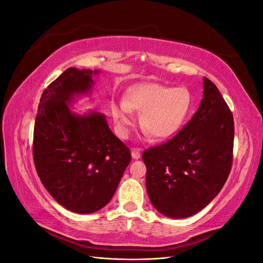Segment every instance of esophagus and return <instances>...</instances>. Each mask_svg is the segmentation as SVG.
<instances>
[{"instance_id": "obj_1", "label": "esophagus", "mask_w": 263, "mask_h": 263, "mask_svg": "<svg viewBox=\"0 0 263 263\" xmlns=\"http://www.w3.org/2000/svg\"><path fill=\"white\" fill-rule=\"evenodd\" d=\"M132 156L134 159H139L140 158V150L138 148H133L132 149Z\"/></svg>"}]
</instances>
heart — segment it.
<instances>
[{"mask_svg":"<svg viewBox=\"0 0 263 263\" xmlns=\"http://www.w3.org/2000/svg\"><path fill=\"white\" fill-rule=\"evenodd\" d=\"M192 107V94L185 87L142 83L129 87L124 101L113 103L112 113L123 136L134 123L132 110H137L142 113L145 132L155 138H166L183 125Z\"/></svg>","mask_w":263,"mask_h":263,"instance_id":"heart-1","label":"heart"}]
</instances>
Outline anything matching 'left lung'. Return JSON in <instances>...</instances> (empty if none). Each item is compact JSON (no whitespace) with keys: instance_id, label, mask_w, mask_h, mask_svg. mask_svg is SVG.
<instances>
[{"instance_id":"1","label":"left lung","mask_w":263,"mask_h":263,"mask_svg":"<svg viewBox=\"0 0 263 263\" xmlns=\"http://www.w3.org/2000/svg\"><path fill=\"white\" fill-rule=\"evenodd\" d=\"M234 130L232 110L205 77L202 102L190 122L142 153L147 192L158 212L184 218L214 200L232 170Z\"/></svg>"}]
</instances>
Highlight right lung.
I'll return each instance as SVG.
<instances>
[{
	"label": "right lung",
	"mask_w": 263,
	"mask_h": 263,
	"mask_svg": "<svg viewBox=\"0 0 263 263\" xmlns=\"http://www.w3.org/2000/svg\"><path fill=\"white\" fill-rule=\"evenodd\" d=\"M97 70L69 68L42 94L36 115L33 157L38 177L63 208L79 214L110 201L129 164V148L110 132L101 113L77 116L67 103L85 93Z\"/></svg>",
	"instance_id": "right-lung-1"
}]
</instances>
